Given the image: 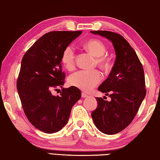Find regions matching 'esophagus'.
I'll return each mask as SVG.
<instances>
[{
	"instance_id": "esophagus-1",
	"label": "esophagus",
	"mask_w": 160,
	"mask_h": 160,
	"mask_svg": "<svg viewBox=\"0 0 160 160\" xmlns=\"http://www.w3.org/2000/svg\"><path fill=\"white\" fill-rule=\"evenodd\" d=\"M81 96H82V98H86V97L88 96L86 94V93H82V94H81Z\"/></svg>"
}]
</instances>
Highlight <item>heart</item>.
I'll use <instances>...</instances> for the list:
<instances>
[{
    "mask_svg": "<svg viewBox=\"0 0 160 160\" xmlns=\"http://www.w3.org/2000/svg\"><path fill=\"white\" fill-rule=\"evenodd\" d=\"M84 48L97 58L96 63L102 69H107L109 67V60L104 57L106 52V47L101 41L91 39L84 42ZM62 63L68 70L73 69L76 63V51L73 46L68 45L64 49L61 58ZM101 80V76L97 70L79 71L73 73L68 80L71 86L78 89L89 92L98 84Z\"/></svg>",
    "mask_w": 160,
    "mask_h": 160,
    "instance_id": "obj_1",
    "label": "heart"
}]
</instances>
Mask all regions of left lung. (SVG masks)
I'll return each instance as SVG.
<instances>
[{"label": "left lung", "instance_id": "obj_1", "mask_svg": "<svg viewBox=\"0 0 160 160\" xmlns=\"http://www.w3.org/2000/svg\"><path fill=\"white\" fill-rule=\"evenodd\" d=\"M91 32L110 41L116 53L109 77L98 89L109 95L111 101L96 98L98 107L92 112V117L102 133L117 134L130 124L145 98L144 71L136 52L119 34L106 30Z\"/></svg>", "mask_w": 160, "mask_h": 160}]
</instances>
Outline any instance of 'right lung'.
Segmentation results:
<instances>
[{"instance_id":"right-lung-1","label":"right lung","mask_w":160,"mask_h":160,"mask_svg":"<svg viewBox=\"0 0 160 160\" xmlns=\"http://www.w3.org/2000/svg\"><path fill=\"white\" fill-rule=\"evenodd\" d=\"M82 31H53L45 34L28 50L21 61L17 88L22 107L32 126L48 134L57 132L67 123L71 109L81 98L79 89H62L64 73L61 58L64 49Z\"/></svg>"}]
</instances>
